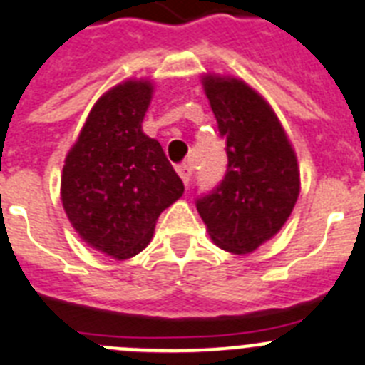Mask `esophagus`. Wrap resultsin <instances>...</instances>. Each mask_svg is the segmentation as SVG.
I'll return each mask as SVG.
<instances>
[{
	"instance_id": "esophagus-1",
	"label": "esophagus",
	"mask_w": 365,
	"mask_h": 365,
	"mask_svg": "<svg viewBox=\"0 0 365 365\" xmlns=\"http://www.w3.org/2000/svg\"><path fill=\"white\" fill-rule=\"evenodd\" d=\"M176 173H178V176L182 178V182L185 183V185H187L189 178H191V174H192L191 165H187V163H182V165H178Z\"/></svg>"
}]
</instances>
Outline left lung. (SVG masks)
<instances>
[{"instance_id": "left-lung-1", "label": "left lung", "mask_w": 365, "mask_h": 365, "mask_svg": "<svg viewBox=\"0 0 365 365\" xmlns=\"http://www.w3.org/2000/svg\"><path fill=\"white\" fill-rule=\"evenodd\" d=\"M204 90L227 142V170L195 204L212 240L230 253H251L285 225L300 174L277 115L242 80L206 76Z\"/></svg>"}]
</instances>
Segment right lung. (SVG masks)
I'll list each match as a JSON object with an SVG mask.
<instances>
[{"instance_id": "1", "label": "right lung", "mask_w": 365, "mask_h": 365, "mask_svg": "<svg viewBox=\"0 0 365 365\" xmlns=\"http://www.w3.org/2000/svg\"><path fill=\"white\" fill-rule=\"evenodd\" d=\"M150 99V82L106 91L65 159V213L80 238L114 259L140 253L163 210L183 195L161 144L142 133Z\"/></svg>"}]
</instances>
